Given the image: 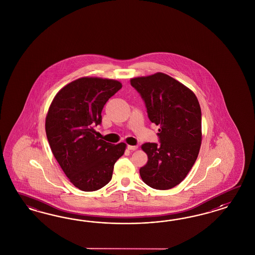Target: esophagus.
I'll list each match as a JSON object with an SVG mask.
<instances>
[{"label": "esophagus", "mask_w": 255, "mask_h": 255, "mask_svg": "<svg viewBox=\"0 0 255 255\" xmlns=\"http://www.w3.org/2000/svg\"><path fill=\"white\" fill-rule=\"evenodd\" d=\"M127 148L129 150H135V149H137V146H130V145H128Z\"/></svg>", "instance_id": "esophagus-1"}]
</instances>
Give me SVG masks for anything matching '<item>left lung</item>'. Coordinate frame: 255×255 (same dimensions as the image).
<instances>
[{
	"instance_id": "8db88e82",
	"label": "left lung",
	"mask_w": 255,
	"mask_h": 255,
	"mask_svg": "<svg viewBox=\"0 0 255 255\" xmlns=\"http://www.w3.org/2000/svg\"><path fill=\"white\" fill-rule=\"evenodd\" d=\"M131 85L144 101L149 121L160 126V144L142 145L147 162L140 177L153 189L168 190L186 178L199 153V102L190 89L162 73L131 78Z\"/></svg>"
}]
</instances>
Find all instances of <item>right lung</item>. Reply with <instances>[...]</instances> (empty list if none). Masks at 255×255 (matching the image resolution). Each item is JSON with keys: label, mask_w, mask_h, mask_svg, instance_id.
<instances>
[{"label": "right lung", "mask_w": 255, "mask_h": 255, "mask_svg": "<svg viewBox=\"0 0 255 255\" xmlns=\"http://www.w3.org/2000/svg\"><path fill=\"white\" fill-rule=\"evenodd\" d=\"M122 83L107 78L81 77L56 94L46 118L47 141L62 171L81 191L93 192L112 178L114 164L126 145L96 136L102 110Z\"/></svg>", "instance_id": "obj_1"}]
</instances>
